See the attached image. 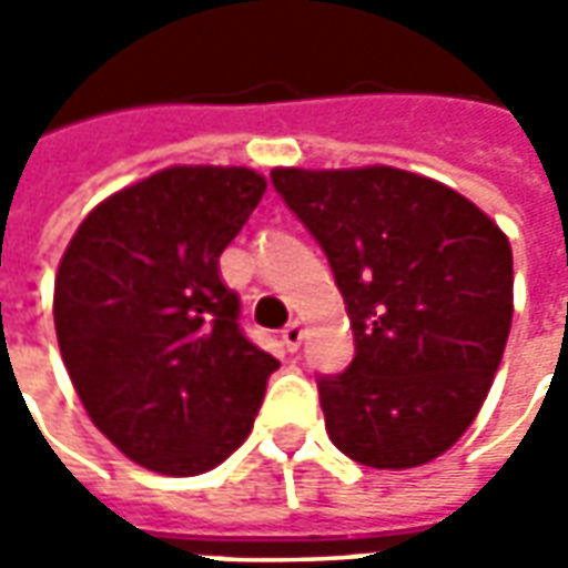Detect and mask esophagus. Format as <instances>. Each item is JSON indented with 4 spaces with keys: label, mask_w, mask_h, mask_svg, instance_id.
Instances as JSON below:
<instances>
[{
    "label": "esophagus",
    "mask_w": 568,
    "mask_h": 568,
    "mask_svg": "<svg viewBox=\"0 0 568 568\" xmlns=\"http://www.w3.org/2000/svg\"><path fill=\"white\" fill-rule=\"evenodd\" d=\"M281 341H284V347H287V351L294 354L296 347L303 344V325H300V322H291V325H287L284 332H281Z\"/></svg>",
    "instance_id": "34e87169"
}]
</instances>
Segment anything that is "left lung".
<instances>
[{
  "label": "left lung",
  "instance_id": "obj_1",
  "mask_svg": "<svg viewBox=\"0 0 568 568\" xmlns=\"http://www.w3.org/2000/svg\"><path fill=\"white\" fill-rule=\"evenodd\" d=\"M325 250L357 354L318 379L332 443L379 470L420 468L487 402L513 328V246L462 192L398 166H274Z\"/></svg>",
  "mask_w": 568,
  "mask_h": 568
}]
</instances>
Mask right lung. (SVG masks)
<instances>
[{"instance_id": "obj_1", "label": "right lung", "mask_w": 568, "mask_h": 568, "mask_svg": "<svg viewBox=\"0 0 568 568\" xmlns=\"http://www.w3.org/2000/svg\"><path fill=\"white\" fill-rule=\"evenodd\" d=\"M250 166L176 164L103 199L62 252L59 354L91 424L166 477L243 446L277 361L236 325L221 252L265 195Z\"/></svg>"}]
</instances>
